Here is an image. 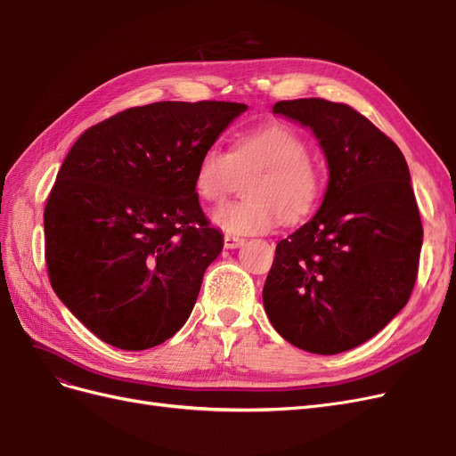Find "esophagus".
I'll return each mask as SVG.
<instances>
[{
  "label": "esophagus",
  "mask_w": 456,
  "mask_h": 456,
  "mask_svg": "<svg viewBox=\"0 0 456 456\" xmlns=\"http://www.w3.org/2000/svg\"><path fill=\"white\" fill-rule=\"evenodd\" d=\"M243 241L245 240L236 238V236H230V233H226V236H224V247H226V249H238V247L243 245Z\"/></svg>",
  "instance_id": "obj_1"
}]
</instances>
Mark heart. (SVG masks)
I'll list each match as a JSON object with an SVG mask.
<instances>
[{
	"mask_svg": "<svg viewBox=\"0 0 456 456\" xmlns=\"http://www.w3.org/2000/svg\"><path fill=\"white\" fill-rule=\"evenodd\" d=\"M247 176H251L245 183L247 200L220 205L211 215L215 226L236 236L265 233L280 216L287 224L297 223L314 209L323 190L308 144L283 126L245 133L230 151L207 148L198 161L194 186L201 200L216 203Z\"/></svg>",
	"mask_w": 456,
	"mask_h": 456,
	"instance_id": "obj_1",
	"label": "heart"
}]
</instances>
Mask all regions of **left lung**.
I'll return each instance as SVG.
<instances>
[{
    "label": "left lung",
    "instance_id": "obj_1",
    "mask_svg": "<svg viewBox=\"0 0 456 456\" xmlns=\"http://www.w3.org/2000/svg\"><path fill=\"white\" fill-rule=\"evenodd\" d=\"M273 114L314 131L329 184L310 223L275 247L262 302L293 346L346 352L388 325L417 281L422 223L407 161L348 104L280 101Z\"/></svg>",
    "mask_w": 456,
    "mask_h": 456
}]
</instances>
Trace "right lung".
Returning a JSON list of instances; mask_svg holds the SVG:
<instances>
[{
  "label": "right lung",
  "mask_w": 456,
  "mask_h": 456,
  "mask_svg": "<svg viewBox=\"0 0 456 456\" xmlns=\"http://www.w3.org/2000/svg\"><path fill=\"white\" fill-rule=\"evenodd\" d=\"M245 110L218 101L134 106L68 151L44 211L47 273L106 344L146 350L186 323L224 245L200 205L196 167Z\"/></svg>",
  "instance_id": "right-lung-1"
}]
</instances>
